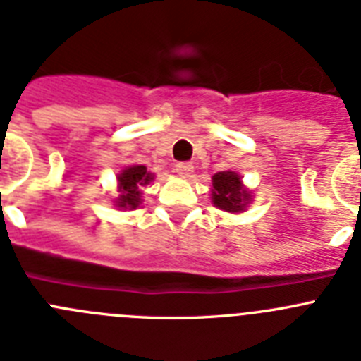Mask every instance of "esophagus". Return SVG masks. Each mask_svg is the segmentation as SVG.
<instances>
[{"instance_id": "obj_1", "label": "esophagus", "mask_w": 361, "mask_h": 361, "mask_svg": "<svg viewBox=\"0 0 361 361\" xmlns=\"http://www.w3.org/2000/svg\"><path fill=\"white\" fill-rule=\"evenodd\" d=\"M175 168H177V173L183 175V177H190L193 173V164L191 162H178Z\"/></svg>"}]
</instances>
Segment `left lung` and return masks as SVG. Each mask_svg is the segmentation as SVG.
<instances>
[{
    "label": "left lung",
    "mask_w": 361,
    "mask_h": 361,
    "mask_svg": "<svg viewBox=\"0 0 361 361\" xmlns=\"http://www.w3.org/2000/svg\"><path fill=\"white\" fill-rule=\"evenodd\" d=\"M212 195L213 204L224 212H242L250 197L247 191L242 190V180L235 171H219L213 175Z\"/></svg>",
    "instance_id": "obj_1"
}]
</instances>
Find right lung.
<instances>
[{"instance_id":"obj_1","label":"right lung","mask_w":361,"mask_h":361,"mask_svg":"<svg viewBox=\"0 0 361 361\" xmlns=\"http://www.w3.org/2000/svg\"><path fill=\"white\" fill-rule=\"evenodd\" d=\"M153 178L152 173H148L145 166H130L123 173L119 175L121 195L117 199L119 208H137L141 202V191L139 188L146 186Z\"/></svg>"}]
</instances>
